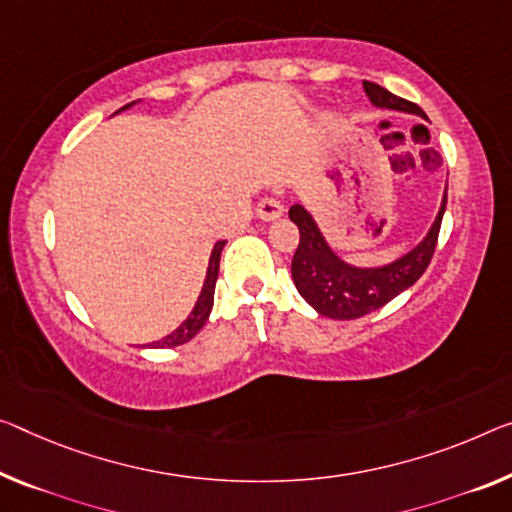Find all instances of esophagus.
<instances>
[{"instance_id": "1", "label": "esophagus", "mask_w": 512, "mask_h": 512, "mask_svg": "<svg viewBox=\"0 0 512 512\" xmlns=\"http://www.w3.org/2000/svg\"><path fill=\"white\" fill-rule=\"evenodd\" d=\"M256 215L263 219V222H274V219H279L283 215V206L279 199H274V196H265V199L258 201L256 206Z\"/></svg>"}]
</instances>
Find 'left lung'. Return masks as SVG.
<instances>
[{
    "label": "left lung",
    "mask_w": 512,
    "mask_h": 512,
    "mask_svg": "<svg viewBox=\"0 0 512 512\" xmlns=\"http://www.w3.org/2000/svg\"><path fill=\"white\" fill-rule=\"evenodd\" d=\"M364 91L368 93L373 105L400 109V112L419 114L426 119L423 109L414 102L398 98L382 89L380 84L364 82ZM446 210V194L442 208L437 212L435 224L430 233L423 238L421 245H416L410 254H405L398 261L384 267H373V270H361L343 263L332 249L327 247L313 217L302 206H293L288 215L300 229V245L295 249L293 265V281L300 295L316 309L320 316L334 320H355L366 316L375 309H380L393 297L403 293L421 279V274L428 270L432 254L437 249L439 229H442V217Z\"/></svg>",
    "instance_id": "1"
}]
</instances>
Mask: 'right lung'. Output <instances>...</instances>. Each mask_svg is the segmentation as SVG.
<instances>
[{
  "instance_id": "1",
  "label": "right lung",
  "mask_w": 512,
  "mask_h": 512,
  "mask_svg": "<svg viewBox=\"0 0 512 512\" xmlns=\"http://www.w3.org/2000/svg\"><path fill=\"white\" fill-rule=\"evenodd\" d=\"M224 245H226V240H219L215 249H212L206 281H203V290H201L199 300H196V304H194L190 318H187L183 325H180L176 332H171L167 338H162V341H157V343H151L153 348H176V345H183L187 341H192V338L201 332V327L206 325L210 309H212V302H215V283H217L219 258H222Z\"/></svg>"
}]
</instances>
